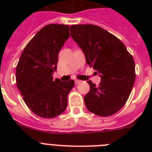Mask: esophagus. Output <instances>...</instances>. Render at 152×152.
I'll list each match as a JSON object with an SVG mask.
<instances>
[{"mask_svg": "<svg viewBox=\"0 0 152 152\" xmlns=\"http://www.w3.org/2000/svg\"><path fill=\"white\" fill-rule=\"evenodd\" d=\"M81 83V80H75V83H76V84H78V83Z\"/></svg>", "mask_w": 152, "mask_h": 152, "instance_id": "1", "label": "esophagus"}]
</instances>
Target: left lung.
I'll return each mask as SVG.
<instances>
[{
  "instance_id": "left-lung-1",
  "label": "left lung",
  "mask_w": 152,
  "mask_h": 152,
  "mask_svg": "<svg viewBox=\"0 0 152 152\" xmlns=\"http://www.w3.org/2000/svg\"><path fill=\"white\" fill-rule=\"evenodd\" d=\"M70 31L87 64L101 77L99 86L88 81L90 91L84 96L86 107L98 116L113 115L124 106L132 91L136 79L133 57L122 42L96 25H72Z\"/></svg>"
}]
</instances>
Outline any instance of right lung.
<instances>
[{
  "label": "right lung",
  "mask_w": 152,
  "mask_h": 152,
  "mask_svg": "<svg viewBox=\"0 0 152 152\" xmlns=\"http://www.w3.org/2000/svg\"><path fill=\"white\" fill-rule=\"evenodd\" d=\"M69 38V26L49 24L28 42L16 66V85L31 110L42 118L60 115L68 106L74 80H53L59 51Z\"/></svg>",
  "instance_id": "1"
}]
</instances>
